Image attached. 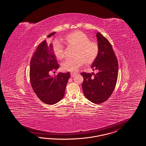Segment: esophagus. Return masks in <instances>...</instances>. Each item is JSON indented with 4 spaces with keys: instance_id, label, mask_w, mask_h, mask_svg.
Listing matches in <instances>:
<instances>
[{
    "instance_id": "obj_1",
    "label": "esophagus",
    "mask_w": 146,
    "mask_h": 146,
    "mask_svg": "<svg viewBox=\"0 0 146 146\" xmlns=\"http://www.w3.org/2000/svg\"><path fill=\"white\" fill-rule=\"evenodd\" d=\"M76 73H71V78H73V77H74V76H75L76 75Z\"/></svg>"
}]
</instances>
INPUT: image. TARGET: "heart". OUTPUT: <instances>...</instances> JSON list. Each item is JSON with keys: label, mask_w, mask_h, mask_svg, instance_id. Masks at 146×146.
<instances>
[{"label": "heart", "mask_w": 146, "mask_h": 146, "mask_svg": "<svg viewBox=\"0 0 146 146\" xmlns=\"http://www.w3.org/2000/svg\"><path fill=\"white\" fill-rule=\"evenodd\" d=\"M63 41L68 47L75 48L73 54L74 58L67 59L62 64L63 71L76 72L84 63L86 65L91 64L98 55L97 43L90 41L89 38L82 32H72L66 36ZM52 51L57 60H60L64 58V47L59 41L56 40L53 42Z\"/></svg>", "instance_id": "obj_1"}]
</instances>
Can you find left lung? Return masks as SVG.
Instances as JSON below:
<instances>
[{"label": "left lung", "mask_w": 146, "mask_h": 146, "mask_svg": "<svg viewBox=\"0 0 146 146\" xmlns=\"http://www.w3.org/2000/svg\"><path fill=\"white\" fill-rule=\"evenodd\" d=\"M99 47L98 55L92 63L91 68L98 72H83L82 89L85 97L91 102L99 104L106 101L114 90L118 76V65L112 46L108 40L99 32L96 35Z\"/></svg>", "instance_id": "left-lung-1"}]
</instances>
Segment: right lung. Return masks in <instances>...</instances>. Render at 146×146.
I'll return each instance as SVG.
<instances>
[{"label":"right lung","mask_w":146,"mask_h":146,"mask_svg":"<svg viewBox=\"0 0 146 146\" xmlns=\"http://www.w3.org/2000/svg\"><path fill=\"white\" fill-rule=\"evenodd\" d=\"M55 33H51L47 38H51ZM59 67L53 54L52 43L43 41L36 48L30 61V78L37 97L48 105H54L63 99L70 77L69 72L59 73L56 76L49 75L50 71H57Z\"/></svg>","instance_id":"1"}]
</instances>
